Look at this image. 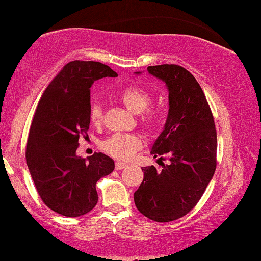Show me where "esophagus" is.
<instances>
[{
	"label": "esophagus",
	"instance_id": "1",
	"mask_svg": "<svg viewBox=\"0 0 261 261\" xmlns=\"http://www.w3.org/2000/svg\"><path fill=\"white\" fill-rule=\"evenodd\" d=\"M124 167H127V165L124 164V162H121V161H116V162H115V169H116V171H120V169H123Z\"/></svg>",
	"mask_w": 261,
	"mask_h": 261
}]
</instances>
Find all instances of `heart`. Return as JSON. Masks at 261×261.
Masks as SVG:
<instances>
[{"label":"heart","instance_id":"b5f03b06","mask_svg":"<svg viewBox=\"0 0 261 261\" xmlns=\"http://www.w3.org/2000/svg\"><path fill=\"white\" fill-rule=\"evenodd\" d=\"M116 97L128 111L134 114H141V124L147 129H153L159 122L155 111L147 109L152 103V96L147 90L138 86H127L116 94ZM146 112H145L144 111ZM103 111L99 102H93L89 108V120L93 124L102 121ZM101 149L108 155L119 160H129L142 147V140L135 134H113L101 142Z\"/></svg>","mask_w":261,"mask_h":261}]
</instances>
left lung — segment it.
<instances>
[{"mask_svg":"<svg viewBox=\"0 0 261 261\" xmlns=\"http://www.w3.org/2000/svg\"><path fill=\"white\" fill-rule=\"evenodd\" d=\"M147 70L165 82L169 101L165 128L150 154L161 160L167 155L171 162L161 172L154 166L142 167L134 202L150 220L168 222L190 213L212 180L217 130L205 94L190 71L177 65L149 66Z\"/></svg>","mask_w":261,"mask_h":261,"instance_id":"obj_1","label":"left lung"}]
</instances>
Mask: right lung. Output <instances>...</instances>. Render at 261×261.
I'll return each mask as SVG.
<instances>
[{
	"instance_id": "right-lung-1",
	"label": "right lung",
	"mask_w": 261,
	"mask_h": 261,
	"mask_svg": "<svg viewBox=\"0 0 261 261\" xmlns=\"http://www.w3.org/2000/svg\"><path fill=\"white\" fill-rule=\"evenodd\" d=\"M118 74L103 63L71 61L44 90L30 126L25 160L36 191L54 212L75 218L97 203L96 182L114 171L102 153L76 155L79 139L88 137L90 87Z\"/></svg>"
}]
</instances>
